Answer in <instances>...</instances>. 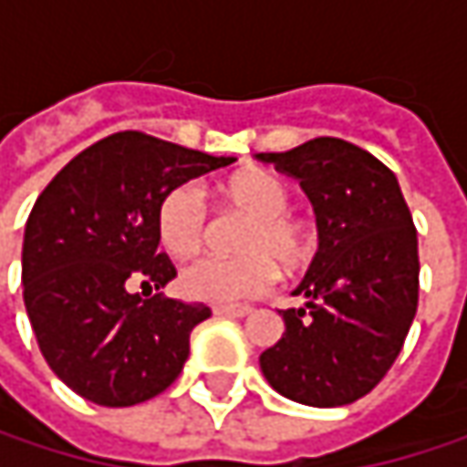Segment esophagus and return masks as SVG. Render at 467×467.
I'll return each mask as SVG.
<instances>
[{
    "label": "esophagus",
    "instance_id": "obj_1",
    "mask_svg": "<svg viewBox=\"0 0 467 467\" xmlns=\"http://www.w3.org/2000/svg\"><path fill=\"white\" fill-rule=\"evenodd\" d=\"M213 314H216V317H248L251 308H248V306H216Z\"/></svg>",
    "mask_w": 467,
    "mask_h": 467
}]
</instances>
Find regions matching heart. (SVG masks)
<instances>
[{
    "label": "heart",
    "mask_w": 467,
    "mask_h": 467,
    "mask_svg": "<svg viewBox=\"0 0 467 467\" xmlns=\"http://www.w3.org/2000/svg\"><path fill=\"white\" fill-rule=\"evenodd\" d=\"M219 200L245 224L234 237L233 259L202 256L181 270V292L202 303L259 297L275 281V267L295 273L314 256V233L289 216V186L270 170L245 167L216 186ZM156 234L167 254L192 256L205 240V211L192 186L170 189L156 211Z\"/></svg>",
    "instance_id": "heart-1"
}]
</instances>
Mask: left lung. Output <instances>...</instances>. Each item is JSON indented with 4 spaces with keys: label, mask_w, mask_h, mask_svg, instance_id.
Listing matches in <instances>:
<instances>
[{
    "label": "left lung",
    "mask_w": 467,
    "mask_h": 467,
    "mask_svg": "<svg viewBox=\"0 0 467 467\" xmlns=\"http://www.w3.org/2000/svg\"><path fill=\"white\" fill-rule=\"evenodd\" d=\"M259 161L300 181L319 248L281 311L284 335L262 351L267 384L303 406L335 409L365 398L398 359L420 303V245L395 172L373 153L317 138Z\"/></svg>",
    "instance_id": "obj_1"
}]
</instances>
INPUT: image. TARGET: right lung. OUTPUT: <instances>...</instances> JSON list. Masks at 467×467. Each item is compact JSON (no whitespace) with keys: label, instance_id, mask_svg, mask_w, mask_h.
Segmentation results:
<instances>
[{"label":"right lung","instance_id":"1","mask_svg":"<svg viewBox=\"0 0 467 467\" xmlns=\"http://www.w3.org/2000/svg\"><path fill=\"white\" fill-rule=\"evenodd\" d=\"M142 132H116L80 150L37 197L21 254L24 303L50 370L80 398L124 409L164 392L189 357L202 303L164 295L175 278L159 254L161 197L233 164ZM145 295V293H143Z\"/></svg>","mask_w":467,"mask_h":467}]
</instances>
